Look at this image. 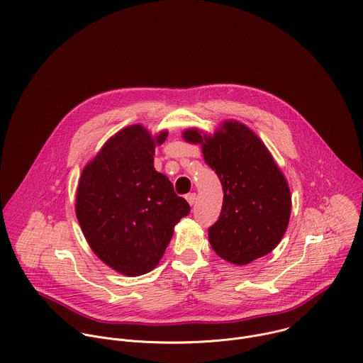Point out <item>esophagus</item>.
<instances>
[{"label": "esophagus", "instance_id": "34e87169", "mask_svg": "<svg viewBox=\"0 0 363 363\" xmlns=\"http://www.w3.org/2000/svg\"><path fill=\"white\" fill-rule=\"evenodd\" d=\"M185 198H186V201L189 202V205H194L195 201H196V194H195V192H191V194H188Z\"/></svg>", "mask_w": 363, "mask_h": 363}]
</instances>
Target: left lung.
Returning a JSON list of instances; mask_svg holds the SVG:
<instances>
[{
	"label": "left lung",
	"instance_id": "8db88e82",
	"mask_svg": "<svg viewBox=\"0 0 363 363\" xmlns=\"http://www.w3.org/2000/svg\"><path fill=\"white\" fill-rule=\"evenodd\" d=\"M184 138L202 144L203 160L223 188L219 219L208 229L216 255L233 264H249L270 253L287 230L291 195L266 145L238 121H226L213 137L192 128Z\"/></svg>",
	"mask_w": 363,
	"mask_h": 363
}]
</instances>
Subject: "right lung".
<instances>
[{"instance_id": "right-lung-1", "label": "right lung", "mask_w": 363, "mask_h": 363, "mask_svg": "<svg viewBox=\"0 0 363 363\" xmlns=\"http://www.w3.org/2000/svg\"><path fill=\"white\" fill-rule=\"evenodd\" d=\"M155 138L141 125L111 137L82 172L76 215L91 250L111 269L134 277L151 272L189 213L171 181L154 168Z\"/></svg>"}]
</instances>
